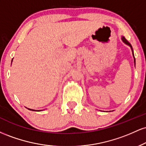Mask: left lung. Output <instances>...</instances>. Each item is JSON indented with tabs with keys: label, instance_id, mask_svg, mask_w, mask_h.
Instances as JSON below:
<instances>
[{
	"label": "left lung",
	"instance_id": "8db88e82",
	"mask_svg": "<svg viewBox=\"0 0 146 146\" xmlns=\"http://www.w3.org/2000/svg\"><path fill=\"white\" fill-rule=\"evenodd\" d=\"M121 40H122V41H123V42H124L125 44L128 45V46H130V48H131V49H132V56H133V57H134V62H135V56H134V53H133V50H132V47L131 44H130V43H129V42H128L126 40V39H125V38H124V37H123V36H122V38H121Z\"/></svg>",
	"mask_w": 146,
	"mask_h": 146
}]
</instances>
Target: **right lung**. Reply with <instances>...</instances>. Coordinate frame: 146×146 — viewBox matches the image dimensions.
Masks as SVG:
<instances>
[{"label":"right lung","mask_w":146,"mask_h":146,"mask_svg":"<svg viewBox=\"0 0 146 146\" xmlns=\"http://www.w3.org/2000/svg\"><path fill=\"white\" fill-rule=\"evenodd\" d=\"M11 62H12V61H11ZM28 109L30 110H33V111H37V110H33V109H30V108H28ZM39 111H40V110H39Z\"/></svg>","instance_id":"add662e5"}]
</instances>
